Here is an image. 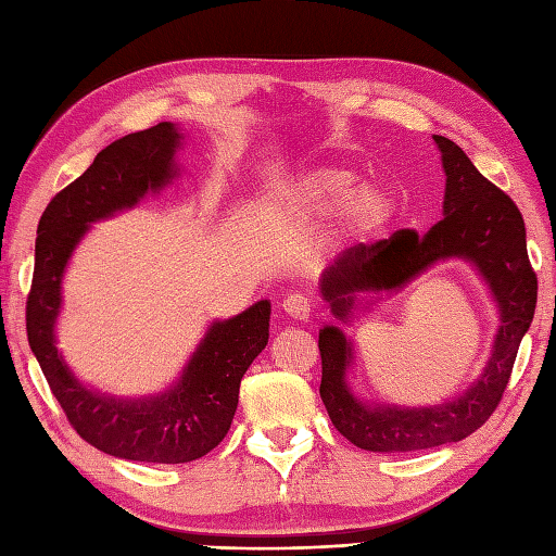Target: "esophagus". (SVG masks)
<instances>
[{"label": "esophagus", "instance_id": "1", "mask_svg": "<svg viewBox=\"0 0 556 556\" xmlns=\"http://www.w3.org/2000/svg\"><path fill=\"white\" fill-rule=\"evenodd\" d=\"M280 306L294 320H306L311 316V300L306 294H300V292L288 294L286 300L280 302Z\"/></svg>", "mask_w": 556, "mask_h": 556}]
</instances>
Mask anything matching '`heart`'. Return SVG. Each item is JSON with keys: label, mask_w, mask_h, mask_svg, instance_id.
Returning a JSON list of instances; mask_svg holds the SVG:
<instances>
[{"label": "heart", "mask_w": 556, "mask_h": 556, "mask_svg": "<svg viewBox=\"0 0 556 556\" xmlns=\"http://www.w3.org/2000/svg\"><path fill=\"white\" fill-rule=\"evenodd\" d=\"M278 202L296 219H325L337 210L340 231L351 240H372L394 222L399 198L382 181L358 184V174L342 165H311L288 176Z\"/></svg>", "instance_id": "b5f03b06"}]
</instances>
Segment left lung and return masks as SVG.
Wrapping results in <instances>:
<instances>
[{
    "label": "left lung",
    "mask_w": 556,
    "mask_h": 556,
    "mask_svg": "<svg viewBox=\"0 0 556 556\" xmlns=\"http://www.w3.org/2000/svg\"><path fill=\"white\" fill-rule=\"evenodd\" d=\"M445 172L443 219L425 236L396 231L375 245L346 250L320 278L332 314L346 320L361 292H391L443 260H465L479 270L500 311L491 358L481 377L455 399L401 408L368 405L351 394L346 370L354 349L344 332L325 325L318 334L323 361L320 399L334 429L363 451L410 453L463 441L493 415L503 399L517 351L531 328L538 278L528 262L526 226L514 200L471 165L463 148L434 134Z\"/></svg>",
    "instance_id": "8db88e82"
}]
</instances>
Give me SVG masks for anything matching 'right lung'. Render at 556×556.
<instances>
[{"mask_svg": "<svg viewBox=\"0 0 556 556\" xmlns=\"http://www.w3.org/2000/svg\"><path fill=\"white\" fill-rule=\"evenodd\" d=\"M181 131L172 122L127 134L93 157L91 167L53 195L37 226L35 274L25 306L33 354L67 422L93 448L137 463H191L222 443L238 408L242 375L268 342L270 302L262 300L228 320H214L179 382L157 396L117 399L89 389L56 349L61 280L93 222L139 205L179 169Z\"/></svg>", "mask_w": 556, "mask_h": 556, "instance_id": "1", "label": "right lung"}]
</instances>
